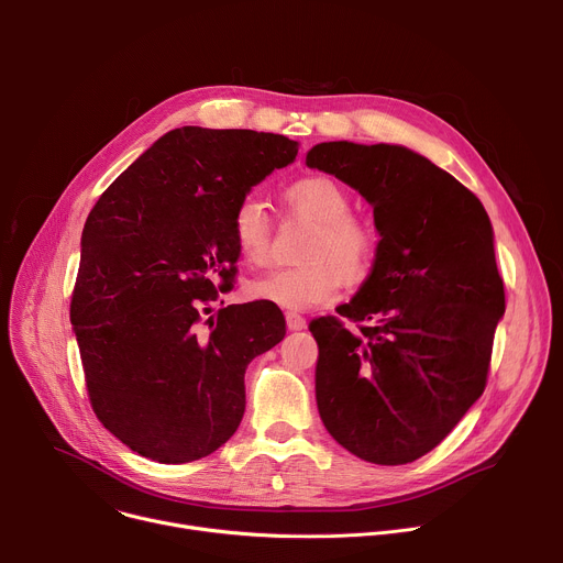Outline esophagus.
I'll return each mask as SVG.
<instances>
[{
  "label": "esophagus",
  "mask_w": 563,
  "mask_h": 563,
  "mask_svg": "<svg viewBox=\"0 0 563 563\" xmlns=\"http://www.w3.org/2000/svg\"><path fill=\"white\" fill-rule=\"evenodd\" d=\"M285 320H287V328H289L291 332H300V330L307 328L305 316H300L298 311H287V313H285Z\"/></svg>",
  "instance_id": "esophagus-1"
}]
</instances>
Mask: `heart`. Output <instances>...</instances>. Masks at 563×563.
<instances>
[{"label": "heart", "mask_w": 563, "mask_h": 563, "mask_svg": "<svg viewBox=\"0 0 563 563\" xmlns=\"http://www.w3.org/2000/svg\"><path fill=\"white\" fill-rule=\"evenodd\" d=\"M285 200L316 220L307 247L309 263L276 267L250 283V294L285 309H309L332 302L345 280H361L374 261L376 235L361 218L352 216L350 194L328 176H307L285 189ZM238 254L261 265L269 256L272 222L263 200L247 196L238 202L231 218Z\"/></svg>", "instance_id": "obj_1"}]
</instances>
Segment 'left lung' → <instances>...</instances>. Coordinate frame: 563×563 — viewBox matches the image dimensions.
<instances>
[{"label":"left lung","instance_id":"1","mask_svg":"<svg viewBox=\"0 0 563 563\" xmlns=\"http://www.w3.org/2000/svg\"><path fill=\"white\" fill-rule=\"evenodd\" d=\"M309 169L374 209L369 276L339 318L311 320L316 404L352 454L404 465L437 448L484 394L506 311L490 218L456 178L400 144L320 142Z\"/></svg>","mask_w":563,"mask_h":563}]
</instances>
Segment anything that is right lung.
<instances>
[{
  "label": "right lung",
  "mask_w": 563,
  "mask_h": 563,
  "mask_svg": "<svg viewBox=\"0 0 563 563\" xmlns=\"http://www.w3.org/2000/svg\"><path fill=\"white\" fill-rule=\"evenodd\" d=\"M296 155L285 135L174 129L91 209L70 323L93 412L140 456L202 459L243 421L245 369L285 339L283 311L265 300L202 311L240 256L238 202Z\"/></svg>",
  "instance_id": "add662e5"
}]
</instances>
